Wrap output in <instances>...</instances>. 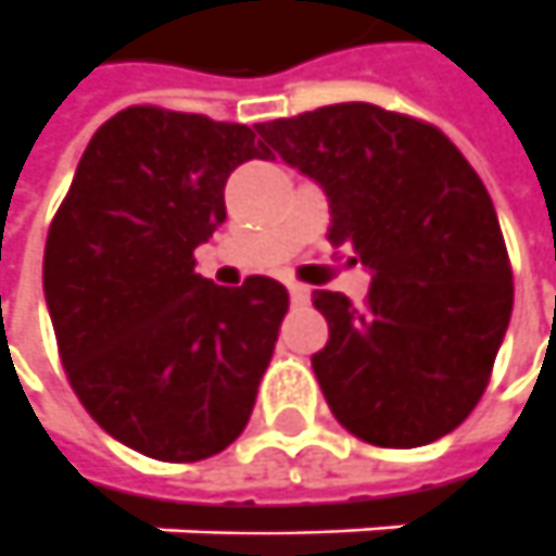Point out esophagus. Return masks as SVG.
Wrapping results in <instances>:
<instances>
[{
	"mask_svg": "<svg viewBox=\"0 0 556 556\" xmlns=\"http://www.w3.org/2000/svg\"><path fill=\"white\" fill-rule=\"evenodd\" d=\"M287 290H290V303L293 305H305L312 300V290L303 285H287Z\"/></svg>",
	"mask_w": 556,
	"mask_h": 556,
	"instance_id": "obj_1",
	"label": "esophagus"
}]
</instances>
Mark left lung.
<instances>
[{
    "label": "left lung",
    "mask_w": 556,
    "mask_h": 556,
    "mask_svg": "<svg viewBox=\"0 0 556 556\" xmlns=\"http://www.w3.org/2000/svg\"><path fill=\"white\" fill-rule=\"evenodd\" d=\"M330 201V244L374 271L364 305L315 290L330 339L312 367L355 438L413 450L478 407L514 305L493 199L453 140L413 115L333 103L256 125Z\"/></svg>",
    "instance_id": "left-lung-1"
}]
</instances>
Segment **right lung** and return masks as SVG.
<instances>
[{"label": "right lung", "instance_id": "1", "mask_svg": "<svg viewBox=\"0 0 556 556\" xmlns=\"http://www.w3.org/2000/svg\"><path fill=\"white\" fill-rule=\"evenodd\" d=\"M248 125L162 106L103 122L51 219L42 285L66 379L97 426L159 462L217 456L244 431L285 321V285L217 287L195 248L226 219Z\"/></svg>", "mask_w": 556, "mask_h": 556}]
</instances>
